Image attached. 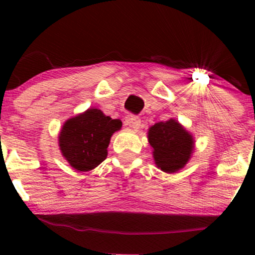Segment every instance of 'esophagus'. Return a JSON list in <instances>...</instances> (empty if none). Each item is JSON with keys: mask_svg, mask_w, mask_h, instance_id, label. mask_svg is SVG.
Returning a JSON list of instances; mask_svg holds the SVG:
<instances>
[{"mask_svg": "<svg viewBox=\"0 0 255 255\" xmlns=\"http://www.w3.org/2000/svg\"><path fill=\"white\" fill-rule=\"evenodd\" d=\"M124 124L125 126H129V127L134 128V129H137V128H140V126H141V120L135 115H128L127 118L125 119Z\"/></svg>", "mask_w": 255, "mask_h": 255, "instance_id": "1", "label": "esophagus"}]
</instances>
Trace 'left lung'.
Wrapping results in <instances>:
<instances>
[{"mask_svg":"<svg viewBox=\"0 0 255 255\" xmlns=\"http://www.w3.org/2000/svg\"><path fill=\"white\" fill-rule=\"evenodd\" d=\"M147 134L154 163L160 170L171 174L188 163L194 150V140L176 120L154 124Z\"/></svg>","mask_w":255,"mask_h":255,"instance_id":"8db88e82","label":"left lung"}]
</instances>
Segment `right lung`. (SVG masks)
Masks as SVG:
<instances>
[{
	"mask_svg": "<svg viewBox=\"0 0 255 255\" xmlns=\"http://www.w3.org/2000/svg\"><path fill=\"white\" fill-rule=\"evenodd\" d=\"M121 127L120 120L105 116L99 109L67 120L58 135L62 156L75 170H92L107 158L110 137Z\"/></svg>",
	"mask_w": 255,
	"mask_h": 255,
	"instance_id": "1",
	"label": "right lung"
}]
</instances>
